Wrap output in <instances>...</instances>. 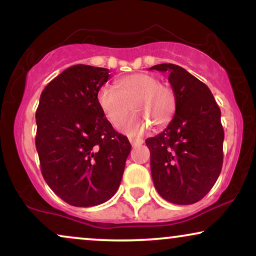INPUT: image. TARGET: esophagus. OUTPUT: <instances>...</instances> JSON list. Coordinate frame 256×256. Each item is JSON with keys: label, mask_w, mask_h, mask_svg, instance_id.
<instances>
[{"label": "esophagus", "mask_w": 256, "mask_h": 256, "mask_svg": "<svg viewBox=\"0 0 256 256\" xmlns=\"http://www.w3.org/2000/svg\"><path fill=\"white\" fill-rule=\"evenodd\" d=\"M130 143L132 146H138L143 144V140H140V138H130Z\"/></svg>", "instance_id": "esophagus-1"}]
</instances>
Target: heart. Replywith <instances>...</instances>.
Listing matches in <instances>:
<instances>
[{
	"mask_svg": "<svg viewBox=\"0 0 256 256\" xmlns=\"http://www.w3.org/2000/svg\"><path fill=\"white\" fill-rule=\"evenodd\" d=\"M98 104L104 118L118 128L132 110L147 120L134 116L126 122L124 130L138 136L149 128L150 121L156 126L168 124L176 112V95L167 84L148 73H134L116 79L113 86L104 85L98 92Z\"/></svg>",
	"mask_w": 256,
	"mask_h": 256,
	"instance_id": "1",
	"label": "heart"
}]
</instances>
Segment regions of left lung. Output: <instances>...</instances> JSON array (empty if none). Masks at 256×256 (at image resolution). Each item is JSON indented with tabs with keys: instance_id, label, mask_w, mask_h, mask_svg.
<instances>
[{
	"instance_id": "1",
	"label": "left lung",
	"mask_w": 256,
	"mask_h": 256,
	"mask_svg": "<svg viewBox=\"0 0 256 256\" xmlns=\"http://www.w3.org/2000/svg\"><path fill=\"white\" fill-rule=\"evenodd\" d=\"M150 70L168 73L177 104L165 131L146 140L152 182L166 201L192 204L207 195L222 171L220 108L207 85L183 67L160 64Z\"/></svg>"
}]
</instances>
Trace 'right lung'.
<instances>
[{
	"label": "right lung",
	"instance_id": "right-lung-1",
	"mask_svg": "<svg viewBox=\"0 0 256 256\" xmlns=\"http://www.w3.org/2000/svg\"><path fill=\"white\" fill-rule=\"evenodd\" d=\"M110 70L74 64L44 88L36 110V148L44 180L76 207L108 201L131 152L102 114L98 92Z\"/></svg>",
	"mask_w": 256,
	"mask_h": 256
}]
</instances>
